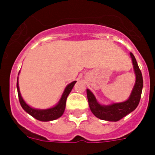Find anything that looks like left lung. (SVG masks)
<instances>
[{
	"label": "left lung",
	"mask_w": 155,
	"mask_h": 155,
	"mask_svg": "<svg viewBox=\"0 0 155 155\" xmlns=\"http://www.w3.org/2000/svg\"><path fill=\"white\" fill-rule=\"evenodd\" d=\"M130 54L132 59L134 73L136 75V81L132 92L127 101L108 105H102L98 103L93 93L89 89H87V101L90 109L91 113L100 120L113 122L119 121L122 118H124V116L133 112L139 104L143 88V77L135 57L132 53Z\"/></svg>",
	"instance_id": "left-lung-1"
}]
</instances>
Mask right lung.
Wrapping results in <instances>:
<instances>
[{
    "instance_id": "add662e5",
    "label": "right lung",
    "mask_w": 155,
    "mask_h": 155,
    "mask_svg": "<svg viewBox=\"0 0 155 155\" xmlns=\"http://www.w3.org/2000/svg\"><path fill=\"white\" fill-rule=\"evenodd\" d=\"M19 74V73H18ZM76 81L71 82V84H68L64 89V93H63L62 96H61V99L59 101L58 103L53 106V107L50 108V109H37L31 108V106L26 104V102L23 100L22 97L20 93V90H19L18 86V78L17 79V90H18V99L20 104H21V107L24 109L26 113L31 115L32 117H34L36 120H39V121L47 122V121H52V120H55L57 119L60 118L64 113L66 107V101H67V98H68V94L71 91L72 88H73L74 85L76 83Z\"/></svg>"
}]
</instances>
